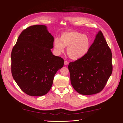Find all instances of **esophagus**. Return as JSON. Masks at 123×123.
<instances>
[{
	"mask_svg": "<svg viewBox=\"0 0 123 123\" xmlns=\"http://www.w3.org/2000/svg\"><path fill=\"white\" fill-rule=\"evenodd\" d=\"M68 64H69V63H68V61H65V62H64V64H65V65H68Z\"/></svg>",
	"mask_w": 123,
	"mask_h": 123,
	"instance_id": "34e87169",
	"label": "esophagus"
}]
</instances>
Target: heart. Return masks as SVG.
<instances>
[{"mask_svg":"<svg viewBox=\"0 0 123 123\" xmlns=\"http://www.w3.org/2000/svg\"><path fill=\"white\" fill-rule=\"evenodd\" d=\"M55 51L58 54L63 53L67 47V53L72 60H78L84 57L88 52L91 40L89 37L76 31L62 32L60 38H55L54 41Z\"/></svg>","mask_w":123,"mask_h":123,"instance_id":"heart-1","label":"heart"}]
</instances>
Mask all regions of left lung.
Listing matches in <instances>:
<instances>
[{"mask_svg":"<svg viewBox=\"0 0 123 123\" xmlns=\"http://www.w3.org/2000/svg\"><path fill=\"white\" fill-rule=\"evenodd\" d=\"M112 54L101 31H99L87 54L69 63L71 84L79 94L93 95L105 87L112 71Z\"/></svg>","mask_w":123,"mask_h":123,"instance_id":"1","label":"left lung"}]
</instances>
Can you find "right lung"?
Wrapping results in <instances>:
<instances>
[{"label":"right lung","instance_id":"right-lung-1","mask_svg":"<svg viewBox=\"0 0 123 123\" xmlns=\"http://www.w3.org/2000/svg\"><path fill=\"white\" fill-rule=\"evenodd\" d=\"M54 37L44 25H35L19 36L12 54V73L21 89L31 96L46 95L64 60L53 55Z\"/></svg>","mask_w":123,"mask_h":123}]
</instances>
